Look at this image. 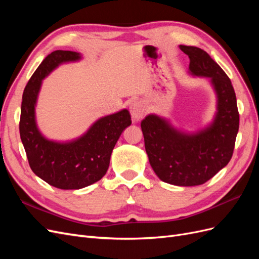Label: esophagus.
<instances>
[{"mask_svg": "<svg viewBox=\"0 0 259 259\" xmlns=\"http://www.w3.org/2000/svg\"><path fill=\"white\" fill-rule=\"evenodd\" d=\"M130 112L132 115V120L134 123L138 122L143 119L146 113V108L145 105L142 103V101H134L132 103V105L130 106Z\"/></svg>", "mask_w": 259, "mask_h": 259, "instance_id": "34e87169", "label": "esophagus"}]
</instances>
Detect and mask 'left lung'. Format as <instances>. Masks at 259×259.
Wrapping results in <instances>:
<instances>
[{
	"instance_id": "8db88e82",
	"label": "left lung",
	"mask_w": 259,
	"mask_h": 259,
	"mask_svg": "<svg viewBox=\"0 0 259 259\" xmlns=\"http://www.w3.org/2000/svg\"><path fill=\"white\" fill-rule=\"evenodd\" d=\"M190 58L189 73L208 77L216 95L213 121L195 132L175 127L169 120L148 114L142 121L145 148L162 182L190 187L206 183L229 163L239 131L236 93L224 70L195 46L179 45Z\"/></svg>"
}]
</instances>
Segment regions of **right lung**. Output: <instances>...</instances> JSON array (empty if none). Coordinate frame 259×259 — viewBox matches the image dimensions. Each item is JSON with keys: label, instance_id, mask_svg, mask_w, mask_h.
Returning <instances> with one entry per match:
<instances>
[{"label": "right lung", "instance_id": "add662e5", "mask_svg": "<svg viewBox=\"0 0 259 259\" xmlns=\"http://www.w3.org/2000/svg\"><path fill=\"white\" fill-rule=\"evenodd\" d=\"M82 59L71 51H55L29 80L22 95L19 132L33 173L49 185L76 190L100 180L107 173L113 148L122 132L132 124L127 109L100 117L80 137L68 142L46 138L38 130L35 107L42 81L55 69Z\"/></svg>", "mask_w": 259, "mask_h": 259}]
</instances>
